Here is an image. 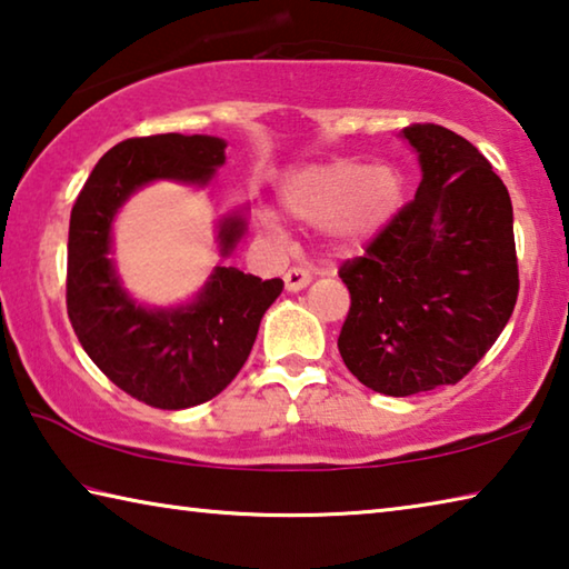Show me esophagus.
I'll return each instance as SVG.
<instances>
[{
	"label": "esophagus",
	"mask_w": 569,
	"mask_h": 569,
	"mask_svg": "<svg viewBox=\"0 0 569 569\" xmlns=\"http://www.w3.org/2000/svg\"><path fill=\"white\" fill-rule=\"evenodd\" d=\"M283 281L288 291H301V288L311 283V273L303 271V268H288Z\"/></svg>",
	"instance_id": "34e87169"
}]
</instances>
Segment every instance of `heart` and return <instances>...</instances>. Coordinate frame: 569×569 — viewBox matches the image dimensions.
Masks as SVG:
<instances>
[{
  "label": "heart",
  "mask_w": 569,
  "mask_h": 569,
  "mask_svg": "<svg viewBox=\"0 0 569 569\" xmlns=\"http://www.w3.org/2000/svg\"><path fill=\"white\" fill-rule=\"evenodd\" d=\"M403 200L401 172L377 162L331 160L291 172L281 203L308 226H329L341 246H361L387 228Z\"/></svg>",
  "instance_id": "b5f03b06"
}]
</instances>
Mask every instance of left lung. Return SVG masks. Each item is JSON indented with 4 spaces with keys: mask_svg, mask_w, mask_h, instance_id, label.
<instances>
[{
    "mask_svg": "<svg viewBox=\"0 0 569 569\" xmlns=\"http://www.w3.org/2000/svg\"><path fill=\"white\" fill-rule=\"evenodd\" d=\"M401 134L419 152L417 196L339 268L351 293L341 359L387 397L465 379L519 293L512 200L487 158L441 124Z\"/></svg>",
    "mask_w": 569,
    "mask_h": 569,
    "instance_id": "8db88e82",
    "label": "left lung"
}]
</instances>
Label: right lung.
Segmentation results:
<instances>
[{
	"mask_svg": "<svg viewBox=\"0 0 569 569\" xmlns=\"http://www.w3.org/2000/svg\"><path fill=\"white\" fill-rule=\"evenodd\" d=\"M226 162L210 134L130 138L104 152L74 200L67 240V316L82 349L114 387L156 409H188L218 397L243 369L263 313L283 291L233 266H216L198 298L146 308L120 286L110 253L118 208L152 180L208 186ZM246 233L243 216L220 220V253Z\"/></svg>",
	"mask_w": 569,
	"mask_h": 569,
	"instance_id": "add662e5",
	"label": "right lung"
}]
</instances>
